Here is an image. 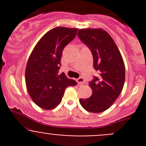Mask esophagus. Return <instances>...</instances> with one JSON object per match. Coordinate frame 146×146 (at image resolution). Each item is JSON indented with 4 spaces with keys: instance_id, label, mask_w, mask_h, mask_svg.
I'll return each instance as SVG.
<instances>
[{
    "instance_id": "esophagus-1",
    "label": "esophagus",
    "mask_w": 146,
    "mask_h": 146,
    "mask_svg": "<svg viewBox=\"0 0 146 146\" xmlns=\"http://www.w3.org/2000/svg\"><path fill=\"white\" fill-rule=\"evenodd\" d=\"M77 82L79 85H83V84H85V80H84L82 78H78Z\"/></svg>"
}]
</instances>
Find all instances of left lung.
Masks as SVG:
<instances>
[{
	"label": "left lung",
	"mask_w": 146,
	"mask_h": 146,
	"mask_svg": "<svg viewBox=\"0 0 146 146\" xmlns=\"http://www.w3.org/2000/svg\"><path fill=\"white\" fill-rule=\"evenodd\" d=\"M78 35L92 51L93 65L99 72L89 85L92 94L80 99L85 110L100 113L110 108L121 92L125 81V66L118 47L107 32L101 28L80 29Z\"/></svg>",
	"instance_id": "obj_1"
}]
</instances>
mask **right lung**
Returning <instances> with one entry per match:
<instances>
[{
    "mask_svg": "<svg viewBox=\"0 0 146 146\" xmlns=\"http://www.w3.org/2000/svg\"><path fill=\"white\" fill-rule=\"evenodd\" d=\"M77 28L56 27L39 39L32 50L25 70L29 96L44 110H53L61 103L65 90L77 82L58 75L64 48L76 36Z\"/></svg>",
    "mask_w": 146,
    "mask_h": 146,
    "instance_id": "add662e5",
    "label": "right lung"
}]
</instances>
